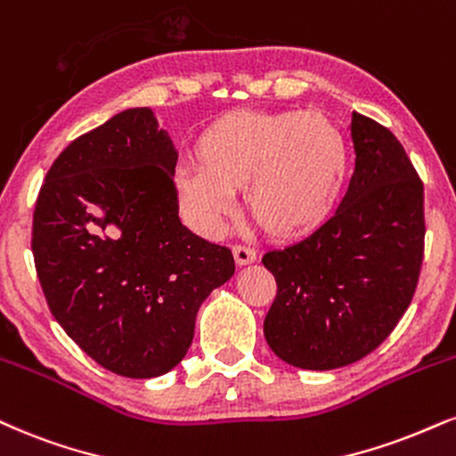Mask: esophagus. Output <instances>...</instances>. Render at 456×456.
I'll use <instances>...</instances> for the list:
<instances>
[{"instance_id": "34e87169", "label": "esophagus", "mask_w": 456, "mask_h": 456, "mask_svg": "<svg viewBox=\"0 0 456 456\" xmlns=\"http://www.w3.org/2000/svg\"><path fill=\"white\" fill-rule=\"evenodd\" d=\"M233 259H235V263H238V265H248V263L256 261V252L248 248V246L235 244L233 246Z\"/></svg>"}]
</instances>
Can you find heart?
Segmentation results:
<instances>
[{"instance_id": "1", "label": "heart", "mask_w": 456, "mask_h": 456, "mask_svg": "<svg viewBox=\"0 0 456 456\" xmlns=\"http://www.w3.org/2000/svg\"><path fill=\"white\" fill-rule=\"evenodd\" d=\"M195 167L175 178L184 216L214 235L244 189L246 210L276 240L314 232L346 175V144L331 118L299 110H233L193 146Z\"/></svg>"}]
</instances>
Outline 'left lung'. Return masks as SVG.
I'll use <instances>...</instances> for the list:
<instances>
[{
    "mask_svg": "<svg viewBox=\"0 0 456 456\" xmlns=\"http://www.w3.org/2000/svg\"><path fill=\"white\" fill-rule=\"evenodd\" d=\"M354 174L342 204L263 265L278 284L263 333L301 370H336L380 346L408 310L425 252L422 180L399 142L353 112Z\"/></svg>",
    "mask_w": 456,
    "mask_h": 456,
    "instance_id": "obj_1",
    "label": "left lung"
}]
</instances>
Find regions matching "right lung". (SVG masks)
<instances>
[{
    "label": "right lung",
    "instance_id": "1",
    "mask_svg": "<svg viewBox=\"0 0 456 456\" xmlns=\"http://www.w3.org/2000/svg\"><path fill=\"white\" fill-rule=\"evenodd\" d=\"M178 152L151 108H129L54 159L34 210L36 272L57 322L102 367L167 374L195 316L233 276L227 246L180 223Z\"/></svg>",
    "mask_w": 456,
    "mask_h": 456
}]
</instances>
